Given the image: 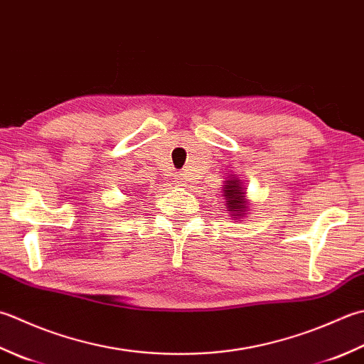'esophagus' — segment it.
<instances>
[{"mask_svg": "<svg viewBox=\"0 0 364 364\" xmlns=\"http://www.w3.org/2000/svg\"><path fill=\"white\" fill-rule=\"evenodd\" d=\"M175 183H176V186H184V183H186V178H184V173H176L175 175Z\"/></svg>", "mask_w": 364, "mask_h": 364, "instance_id": "34e87169", "label": "esophagus"}]
</instances>
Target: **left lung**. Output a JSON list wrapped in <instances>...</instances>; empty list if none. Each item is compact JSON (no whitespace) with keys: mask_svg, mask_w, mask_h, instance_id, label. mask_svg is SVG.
Here are the masks:
<instances>
[{"mask_svg":"<svg viewBox=\"0 0 364 364\" xmlns=\"http://www.w3.org/2000/svg\"><path fill=\"white\" fill-rule=\"evenodd\" d=\"M224 198H225V208L230 213L232 216H238L241 218L245 215V211L247 208V202H246V196L245 191L241 188V181L235 180V178H230L229 181L224 184Z\"/></svg>","mask_w":364,"mask_h":364,"instance_id":"obj_1","label":"left lung"}]
</instances>
